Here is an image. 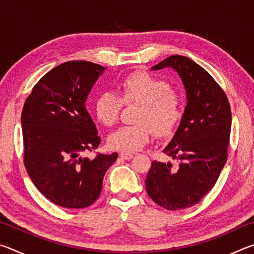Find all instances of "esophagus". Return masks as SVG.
Listing matches in <instances>:
<instances>
[{
  "label": "esophagus",
  "mask_w": 254,
  "mask_h": 254,
  "mask_svg": "<svg viewBox=\"0 0 254 254\" xmlns=\"http://www.w3.org/2000/svg\"><path fill=\"white\" fill-rule=\"evenodd\" d=\"M120 157L124 159V160H131V159L133 158V154L128 153V152H121L120 153Z\"/></svg>",
  "instance_id": "esophagus-1"
}]
</instances>
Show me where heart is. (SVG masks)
<instances>
[{
  "mask_svg": "<svg viewBox=\"0 0 254 254\" xmlns=\"http://www.w3.org/2000/svg\"><path fill=\"white\" fill-rule=\"evenodd\" d=\"M119 93L103 92L94 102V114L106 127L118 122L123 103L140 104L135 114L136 124L121 127L111 133L109 144L112 149L134 152L149 143L153 132L160 137L173 134L182 119L183 101L166 80L147 71H134L121 80Z\"/></svg>",
  "mask_w": 254,
  "mask_h": 254,
  "instance_id": "1",
  "label": "heart"
}]
</instances>
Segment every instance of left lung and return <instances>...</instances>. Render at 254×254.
Instances as JSON below:
<instances>
[{
	"mask_svg": "<svg viewBox=\"0 0 254 254\" xmlns=\"http://www.w3.org/2000/svg\"><path fill=\"white\" fill-rule=\"evenodd\" d=\"M166 67L178 72L187 95L182 121L163 150L178 166L152 161L145 188L154 203L177 210L198 204L217 182L227 160L232 114L224 91L203 67L174 55L152 70Z\"/></svg>",
	"mask_w": 254,
	"mask_h": 254,
	"instance_id": "8db88e82",
	"label": "left lung"
}]
</instances>
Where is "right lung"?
Returning <instances> with one entry per match:
<instances>
[{
    "label": "right lung",
    "mask_w": 254,
    "mask_h": 254,
    "mask_svg": "<svg viewBox=\"0 0 254 254\" xmlns=\"http://www.w3.org/2000/svg\"><path fill=\"white\" fill-rule=\"evenodd\" d=\"M106 69L72 60L55 67L34 85L21 115L24 166L46 198L65 208L88 207L101 195L106 170L118 153L83 157L101 143L85 107L88 93Z\"/></svg>",
    "instance_id": "obj_1"
}]
</instances>
